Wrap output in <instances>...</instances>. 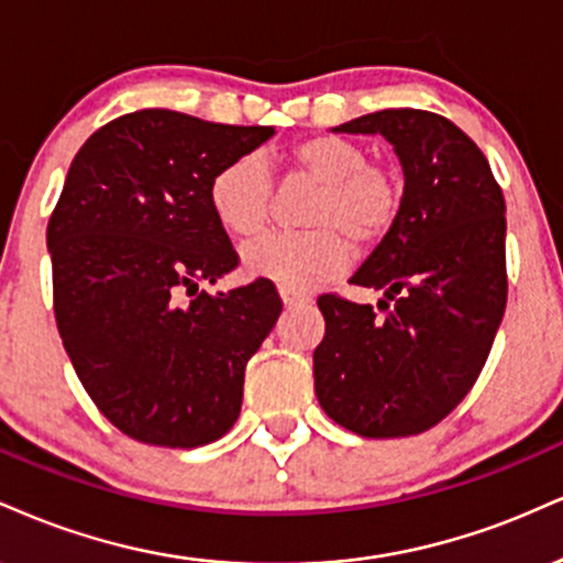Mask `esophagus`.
Masks as SVG:
<instances>
[{
  "label": "esophagus",
  "instance_id": "esophagus-1",
  "mask_svg": "<svg viewBox=\"0 0 563 563\" xmlns=\"http://www.w3.org/2000/svg\"><path fill=\"white\" fill-rule=\"evenodd\" d=\"M279 295H282V302L287 308H292V306H306V302L310 300L308 295H300V292H289V289H279Z\"/></svg>",
  "mask_w": 563,
  "mask_h": 563
}]
</instances>
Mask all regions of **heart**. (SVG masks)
<instances>
[{
    "label": "heart",
    "instance_id": "1",
    "mask_svg": "<svg viewBox=\"0 0 563 563\" xmlns=\"http://www.w3.org/2000/svg\"><path fill=\"white\" fill-rule=\"evenodd\" d=\"M292 163L313 178L321 195L310 205L300 234H266L244 244L242 266L253 279L279 284L289 292H308L340 274L350 244L368 247L398 221L402 181L387 165L368 163V152L345 136H308L292 147ZM274 181L266 157L257 152L234 157L210 178L208 200L223 229L253 236L266 229Z\"/></svg>",
    "mask_w": 563,
    "mask_h": 563
}]
</instances>
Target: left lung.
I'll list each match as a JSON object with an SVG mask.
<instances>
[{
  "label": "left lung",
  "mask_w": 563,
  "mask_h": 563,
  "mask_svg": "<svg viewBox=\"0 0 563 563\" xmlns=\"http://www.w3.org/2000/svg\"><path fill=\"white\" fill-rule=\"evenodd\" d=\"M336 134H382L402 165L398 221L353 274L379 308L321 295L316 398L361 438H408L466 398L506 310V200L490 163L438 112L379 110Z\"/></svg>",
  "instance_id": "obj_1"
}]
</instances>
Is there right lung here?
Masks as SVG:
<instances>
[{
  "label": "right lung",
  "instance_id": "add662e5",
  "mask_svg": "<svg viewBox=\"0 0 563 563\" xmlns=\"http://www.w3.org/2000/svg\"><path fill=\"white\" fill-rule=\"evenodd\" d=\"M274 136L176 110H136L73 157L46 227L65 353L112 427L147 445H208L234 427L244 366L282 313L255 279L208 295L236 268L210 208L221 165Z\"/></svg>",
  "mask_w": 563,
  "mask_h": 563
}]
</instances>
